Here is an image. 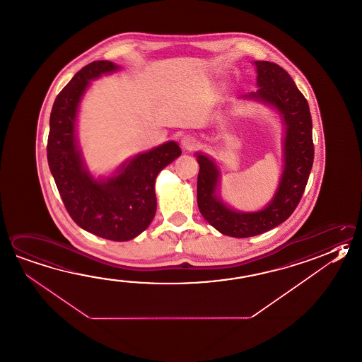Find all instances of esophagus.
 Segmentation results:
<instances>
[{"instance_id": "obj_1", "label": "esophagus", "mask_w": 362, "mask_h": 362, "mask_svg": "<svg viewBox=\"0 0 362 362\" xmlns=\"http://www.w3.org/2000/svg\"><path fill=\"white\" fill-rule=\"evenodd\" d=\"M182 144H183V147H185V150L192 151L196 148L197 141H196L194 136H185L182 138Z\"/></svg>"}]
</instances>
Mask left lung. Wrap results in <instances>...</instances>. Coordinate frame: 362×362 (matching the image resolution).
Returning <instances> with one entry per match:
<instances>
[{
    "label": "left lung",
    "instance_id": "8db88e82",
    "mask_svg": "<svg viewBox=\"0 0 362 362\" xmlns=\"http://www.w3.org/2000/svg\"><path fill=\"white\" fill-rule=\"evenodd\" d=\"M255 65L259 89L247 97L275 106L286 125V166L273 201L264 210L251 214L229 209L215 196L218 182L216 165L209 157L197 153L198 209L215 229L234 238L253 237L286 221L300 204L314 163L313 120L305 95L278 64L255 62Z\"/></svg>",
    "mask_w": 362,
    "mask_h": 362
}]
</instances>
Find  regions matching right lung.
<instances>
[{"label": "right lung", "mask_w": 362, "mask_h": 362, "mask_svg": "<svg viewBox=\"0 0 362 362\" xmlns=\"http://www.w3.org/2000/svg\"><path fill=\"white\" fill-rule=\"evenodd\" d=\"M119 69L112 62H93L76 73L56 97L49 116L47 160L66 211L84 230L123 242L150 226L156 212L155 179L182 150L175 142L161 144L136 156L106 182L89 175L76 148L78 105L89 81Z\"/></svg>", "instance_id": "right-lung-1"}]
</instances>
